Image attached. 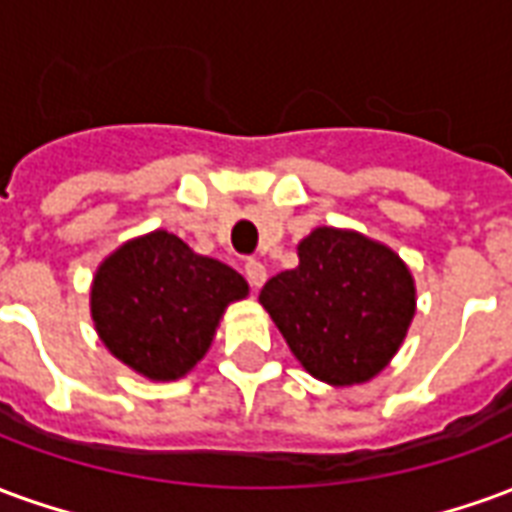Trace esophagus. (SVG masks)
<instances>
[{"label":"esophagus","mask_w":512,"mask_h":512,"mask_svg":"<svg viewBox=\"0 0 512 512\" xmlns=\"http://www.w3.org/2000/svg\"><path fill=\"white\" fill-rule=\"evenodd\" d=\"M244 274H246V279L252 282V288H260V285H263V282H266V277H268L266 266H263L260 260H246Z\"/></svg>","instance_id":"obj_1"}]
</instances>
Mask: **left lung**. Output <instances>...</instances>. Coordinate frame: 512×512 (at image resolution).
<instances>
[{
	"mask_svg": "<svg viewBox=\"0 0 512 512\" xmlns=\"http://www.w3.org/2000/svg\"><path fill=\"white\" fill-rule=\"evenodd\" d=\"M260 304L310 376L351 386L392 362L417 310V290L389 246L318 227L299 244V266L263 285Z\"/></svg>",
	"mask_w": 512,
	"mask_h": 512,
	"instance_id": "8db88e82",
	"label": "left lung"
}]
</instances>
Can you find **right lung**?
Wrapping results in <instances>:
<instances>
[{"label": "right lung", "mask_w": 512, "mask_h": 512, "mask_svg": "<svg viewBox=\"0 0 512 512\" xmlns=\"http://www.w3.org/2000/svg\"><path fill=\"white\" fill-rule=\"evenodd\" d=\"M246 293L238 271L156 230L98 266L90 312L109 354L150 381H175L208 354L227 304Z\"/></svg>", "instance_id": "right-lung-1"}]
</instances>
